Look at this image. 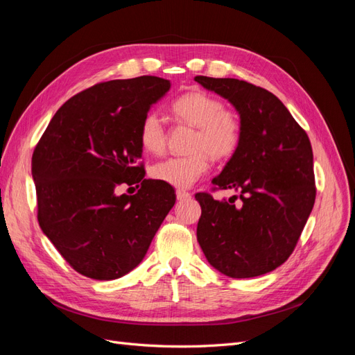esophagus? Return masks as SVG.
<instances>
[{
    "instance_id": "1",
    "label": "esophagus",
    "mask_w": 355,
    "mask_h": 355,
    "mask_svg": "<svg viewBox=\"0 0 355 355\" xmlns=\"http://www.w3.org/2000/svg\"><path fill=\"white\" fill-rule=\"evenodd\" d=\"M176 197H178L179 201H184V200L191 198V194H189V192L184 191V189H178V191H176Z\"/></svg>"
}]
</instances>
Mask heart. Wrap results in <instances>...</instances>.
I'll use <instances>...</instances> for the list:
<instances>
[{
  "label": "heart",
  "instance_id": "1",
  "mask_svg": "<svg viewBox=\"0 0 355 355\" xmlns=\"http://www.w3.org/2000/svg\"><path fill=\"white\" fill-rule=\"evenodd\" d=\"M180 121L197 127L192 141L194 154L170 157L151 167L154 179L176 188H189L207 173L209 155L228 158L237 151L241 139V125L232 112L225 111V105L204 92H189L179 96L171 105ZM139 141L151 154H159L166 148V127L158 112H148L139 127Z\"/></svg>",
  "mask_w": 355,
  "mask_h": 355
}]
</instances>
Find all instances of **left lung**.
Masks as SVG:
<instances>
[{
    "mask_svg": "<svg viewBox=\"0 0 355 355\" xmlns=\"http://www.w3.org/2000/svg\"><path fill=\"white\" fill-rule=\"evenodd\" d=\"M194 80L227 99L241 125L237 151L211 180L240 191L241 202L197 194V240L214 270L231 278L271 272L292 254L314 207L311 142L271 92L235 78Z\"/></svg>",
    "mask_w": 355,
    "mask_h": 355,
    "instance_id": "obj_1",
    "label": "left lung"
}]
</instances>
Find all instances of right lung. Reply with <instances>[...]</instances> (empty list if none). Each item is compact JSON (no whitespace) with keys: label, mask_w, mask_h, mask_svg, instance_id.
<instances>
[{"label":"right lung","mask_w":355,"mask_h":355,"mask_svg":"<svg viewBox=\"0 0 355 355\" xmlns=\"http://www.w3.org/2000/svg\"><path fill=\"white\" fill-rule=\"evenodd\" d=\"M170 85L145 75L75 94L51 118L32 155L40 227L63 259L93 280L135 270L175 206L173 188L145 179L139 166L141 121ZM123 183L141 189L116 196Z\"/></svg>","instance_id":"right-lung-1"}]
</instances>
